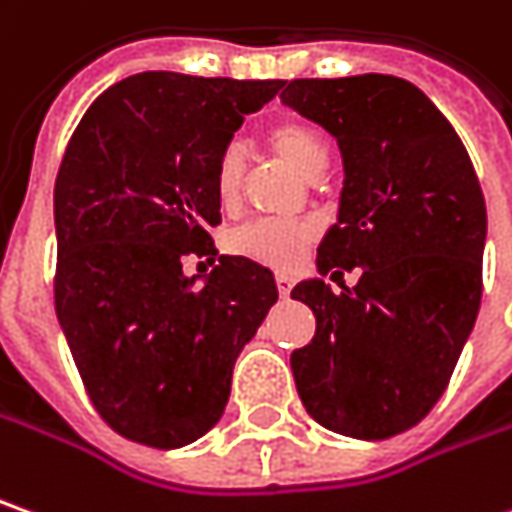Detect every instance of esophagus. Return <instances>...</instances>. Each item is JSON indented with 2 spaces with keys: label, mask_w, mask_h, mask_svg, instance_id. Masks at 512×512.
I'll return each mask as SVG.
<instances>
[{
  "label": "esophagus",
  "mask_w": 512,
  "mask_h": 512,
  "mask_svg": "<svg viewBox=\"0 0 512 512\" xmlns=\"http://www.w3.org/2000/svg\"><path fill=\"white\" fill-rule=\"evenodd\" d=\"M276 288H279V296H282V299H288V296H291V288H294V279L285 276V273H279V276H276Z\"/></svg>",
  "instance_id": "esophagus-1"
}]
</instances>
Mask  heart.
Here are the masks:
<instances>
[{
  "instance_id": "heart-1",
  "label": "heart",
  "mask_w": 512,
  "mask_h": 512,
  "mask_svg": "<svg viewBox=\"0 0 512 512\" xmlns=\"http://www.w3.org/2000/svg\"><path fill=\"white\" fill-rule=\"evenodd\" d=\"M268 149L282 158L288 167L299 172L302 178H320L328 167V146L322 135L305 120L285 117L276 120L265 132ZM244 181V152L242 146L230 143L218 155L213 169V190L221 207H233L242 195ZM314 242V230L308 224H291V221H253L230 236V250L250 262L268 265V268H294Z\"/></svg>"
}]
</instances>
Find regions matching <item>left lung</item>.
<instances>
[{
  "label": "left lung",
  "mask_w": 512,
  "mask_h": 512,
  "mask_svg": "<svg viewBox=\"0 0 512 512\" xmlns=\"http://www.w3.org/2000/svg\"><path fill=\"white\" fill-rule=\"evenodd\" d=\"M282 103L331 132L343 155L340 213L317 270H360L340 294L322 279L291 291L317 317L314 340L291 354L296 392L325 429L383 441L429 415L473 331L481 184L447 117L400 77L291 80Z\"/></svg>",
  "instance_id": "left-lung-1"
}]
</instances>
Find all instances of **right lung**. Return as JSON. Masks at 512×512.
Masks as SVG:
<instances>
[{
  "label": "right lung",
  "instance_id": "obj_1",
  "mask_svg": "<svg viewBox=\"0 0 512 512\" xmlns=\"http://www.w3.org/2000/svg\"><path fill=\"white\" fill-rule=\"evenodd\" d=\"M285 80L143 71L74 129L54 184V305L94 409L117 435L178 449L224 415L233 366L276 302L273 273L218 255V155ZM202 285H197V279Z\"/></svg>",
  "mask_w": 512,
  "mask_h": 512
}]
</instances>
